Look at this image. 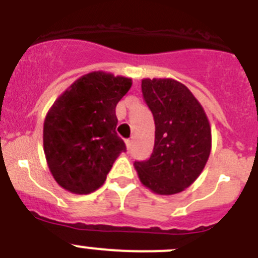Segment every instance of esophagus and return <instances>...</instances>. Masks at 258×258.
I'll use <instances>...</instances> for the list:
<instances>
[{"label": "esophagus", "instance_id": "esophagus-1", "mask_svg": "<svg viewBox=\"0 0 258 258\" xmlns=\"http://www.w3.org/2000/svg\"><path fill=\"white\" fill-rule=\"evenodd\" d=\"M125 145H126V149L127 150H131L132 149V145H133V141L126 140V141H125Z\"/></svg>", "mask_w": 258, "mask_h": 258}]
</instances>
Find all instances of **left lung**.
Instances as JSON below:
<instances>
[{
    "instance_id": "left-lung-1",
    "label": "left lung",
    "mask_w": 258,
    "mask_h": 258,
    "mask_svg": "<svg viewBox=\"0 0 258 258\" xmlns=\"http://www.w3.org/2000/svg\"><path fill=\"white\" fill-rule=\"evenodd\" d=\"M142 93L155 120V145L147 161H136L141 183L157 195L186 190L203 172L212 132L202 104L173 79H143Z\"/></svg>"
}]
</instances>
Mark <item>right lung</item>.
Here are the masks:
<instances>
[{
    "label": "right lung",
    "instance_id": "1",
    "mask_svg": "<svg viewBox=\"0 0 258 258\" xmlns=\"http://www.w3.org/2000/svg\"><path fill=\"white\" fill-rule=\"evenodd\" d=\"M132 79L94 71L77 79L47 111L44 152L56 183L72 194L94 192L126 150L116 133V104Z\"/></svg>",
    "mask_w": 258,
    "mask_h": 258
}]
</instances>
